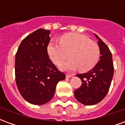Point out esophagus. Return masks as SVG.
Here are the masks:
<instances>
[{
    "mask_svg": "<svg viewBox=\"0 0 125 125\" xmlns=\"http://www.w3.org/2000/svg\"><path fill=\"white\" fill-rule=\"evenodd\" d=\"M65 76H66V78H71L72 76H73V74H66Z\"/></svg>",
    "mask_w": 125,
    "mask_h": 125,
    "instance_id": "obj_1",
    "label": "esophagus"
}]
</instances>
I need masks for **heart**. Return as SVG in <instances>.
<instances>
[{"label":"heart","instance_id":"b5f03b06","mask_svg":"<svg viewBox=\"0 0 125 125\" xmlns=\"http://www.w3.org/2000/svg\"><path fill=\"white\" fill-rule=\"evenodd\" d=\"M49 58L55 64H60L67 57L72 58L62 63L60 67L65 70L81 72L92 70L98 62L100 48L96 43L85 35L77 33H67L60 38V43L50 42L47 45Z\"/></svg>","mask_w":125,"mask_h":125}]
</instances>
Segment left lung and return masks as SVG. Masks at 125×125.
<instances>
[{
    "label": "left lung",
    "mask_w": 125,
    "mask_h": 125,
    "mask_svg": "<svg viewBox=\"0 0 125 125\" xmlns=\"http://www.w3.org/2000/svg\"><path fill=\"white\" fill-rule=\"evenodd\" d=\"M98 39V43L100 52V59L96 65L87 73L77 74L82 84L75 90L76 100L85 105H94L100 102L107 94L114 73L112 53L106 44Z\"/></svg>",
    "instance_id": "1"
}]
</instances>
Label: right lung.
<instances>
[{
	"label": "right lung",
	"mask_w": 125,
	"mask_h": 125,
	"mask_svg": "<svg viewBox=\"0 0 125 125\" xmlns=\"http://www.w3.org/2000/svg\"><path fill=\"white\" fill-rule=\"evenodd\" d=\"M50 31L39 29L21 43L15 56V80L27 102L42 105L52 99L57 83L65 78L49 59Z\"/></svg>",
	"instance_id": "add662e5"
}]
</instances>
